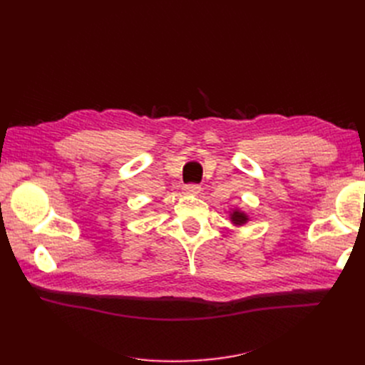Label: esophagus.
Segmentation results:
<instances>
[{
	"label": "esophagus",
	"mask_w": 365,
	"mask_h": 365,
	"mask_svg": "<svg viewBox=\"0 0 365 365\" xmlns=\"http://www.w3.org/2000/svg\"><path fill=\"white\" fill-rule=\"evenodd\" d=\"M183 190L189 195H198L201 192V186L197 183H189V185H185Z\"/></svg>",
	"instance_id": "esophagus-1"
}]
</instances>
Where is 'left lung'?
Returning <instances> with one entry per match:
<instances>
[{
	"mask_svg": "<svg viewBox=\"0 0 365 365\" xmlns=\"http://www.w3.org/2000/svg\"><path fill=\"white\" fill-rule=\"evenodd\" d=\"M231 220H232V223H235V225L241 226V225L247 223L248 217H247V215H245V213L240 212V210H234V212L231 213Z\"/></svg>",
	"mask_w": 365,
	"mask_h": 365,
	"instance_id": "8db88e82",
	"label": "left lung"
}]
</instances>
